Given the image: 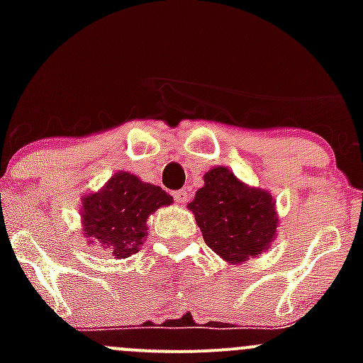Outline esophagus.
<instances>
[{"label":"esophagus","mask_w":363,"mask_h":363,"mask_svg":"<svg viewBox=\"0 0 363 363\" xmlns=\"http://www.w3.org/2000/svg\"><path fill=\"white\" fill-rule=\"evenodd\" d=\"M172 195H174V200L177 203H184L186 200H188V193H186V189H177V191H174Z\"/></svg>","instance_id":"1"}]
</instances>
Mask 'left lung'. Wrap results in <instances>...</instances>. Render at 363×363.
<instances>
[{"instance_id": "1", "label": "left lung", "mask_w": 363, "mask_h": 363, "mask_svg": "<svg viewBox=\"0 0 363 363\" xmlns=\"http://www.w3.org/2000/svg\"><path fill=\"white\" fill-rule=\"evenodd\" d=\"M205 184L188 203L205 244L228 263L262 255L276 239V202L265 189L250 188L226 167L203 175Z\"/></svg>"}]
</instances>
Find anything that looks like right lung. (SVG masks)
Here are the masks:
<instances>
[{"instance_id": "add662e5", "label": "right lung", "mask_w": 363, "mask_h": 363, "mask_svg": "<svg viewBox=\"0 0 363 363\" xmlns=\"http://www.w3.org/2000/svg\"><path fill=\"white\" fill-rule=\"evenodd\" d=\"M174 202L160 186L116 172L104 188L82 199V233L91 246H100L117 259L135 255L147 239V218Z\"/></svg>"}]
</instances>
